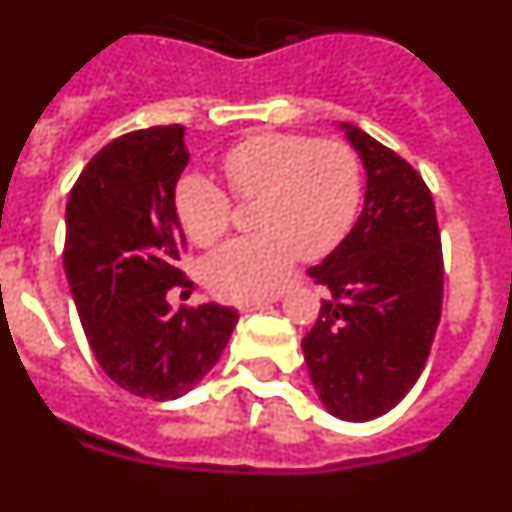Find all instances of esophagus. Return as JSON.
<instances>
[{
  "mask_svg": "<svg viewBox=\"0 0 512 512\" xmlns=\"http://www.w3.org/2000/svg\"><path fill=\"white\" fill-rule=\"evenodd\" d=\"M279 297L282 295H269V297H259V300H246L238 305V310L241 312H251V310H261V307L271 305V302H279Z\"/></svg>",
  "mask_w": 512,
  "mask_h": 512,
  "instance_id": "esophagus-1",
  "label": "esophagus"
}]
</instances>
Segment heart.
I'll use <instances>...</instances> for the list:
<instances>
[{
    "label": "heart",
    "instance_id": "1",
    "mask_svg": "<svg viewBox=\"0 0 512 512\" xmlns=\"http://www.w3.org/2000/svg\"><path fill=\"white\" fill-rule=\"evenodd\" d=\"M238 200H256L261 233L235 238L202 261V279L223 300H256L284 284L300 259H320L351 230L361 202V164L338 140L266 133L220 158ZM176 217L197 246L223 238L233 220L228 192L205 174H184L174 189Z\"/></svg>",
    "mask_w": 512,
    "mask_h": 512
}]
</instances>
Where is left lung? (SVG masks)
Here are the masks:
<instances>
[{"instance_id":"8db88e82","label":"left lung","mask_w":512,"mask_h":512,"mask_svg":"<svg viewBox=\"0 0 512 512\" xmlns=\"http://www.w3.org/2000/svg\"><path fill=\"white\" fill-rule=\"evenodd\" d=\"M341 128L364 164V207L307 269L328 297L302 354L325 410L364 423L390 413L423 372L441 320L443 256L423 176L356 125Z\"/></svg>"}]
</instances>
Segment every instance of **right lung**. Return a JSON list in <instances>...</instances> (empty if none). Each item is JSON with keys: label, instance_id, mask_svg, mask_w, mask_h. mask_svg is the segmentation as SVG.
Listing matches in <instances>:
<instances>
[{"label": "right lung", "instance_id": "add662e5", "mask_svg": "<svg viewBox=\"0 0 512 512\" xmlns=\"http://www.w3.org/2000/svg\"><path fill=\"white\" fill-rule=\"evenodd\" d=\"M187 164L182 125L135 130L89 161L66 205L63 266L89 346L117 387L156 402L194 390L238 323L233 307L174 310L166 297L192 287L176 266Z\"/></svg>", "mask_w": 512, "mask_h": 512}]
</instances>
